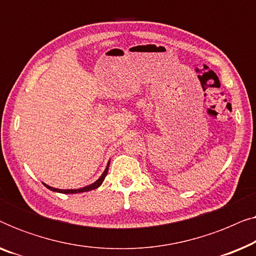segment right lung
Masks as SVG:
<instances>
[{
	"label": "right lung",
	"mask_w": 256,
	"mask_h": 256,
	"mask_svg": "<svg viewBox=\"0 0 256 256\" xmlns=\"http://www.w3.org/2000/svg\"><path fill=\"white\" fill-rule=\"evenodd\" d=\"M108 168H110V162H108L106 169H104V174H101L99 180H98L96 182H94L93 184H90V185H87V186L82 188H70V190H62V188H56L48 186V185H46L45 183H43V184L48 188V190L54 191V192H59V194H80V192H87V191L94 190V188H98L100 186L101 184H102L104 177H106V174H107V172H108Z\"/></svg>",
	"instance_id": "add662e5"
}]
</instances>
